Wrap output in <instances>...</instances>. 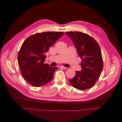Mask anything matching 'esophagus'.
<instances>
[{"mask_svg": "<svg viewBox=\"0 0 122 122\" xmlns=\"http://www.w3.org/2000/svg\"><path fill=\"white\" fill-rule=\"evenodd\" d=\"M60 68L61 69H64V70H66L67 69V67H64V66H61L60 67Z\"/></svg>", "mask_w": 122, "mask_h": 122, "instance_id": "34e87169", "label": "esophagus"}]
</instances>
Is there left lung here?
<instances>
[{"label": "left lung", "mask_w": 122, "mask_h": 122, "mask_svg": "<svg viewBox=\"0 0 122 122\" xmlns=\"http://www.w3.org/2000/svg\"><path fill=\"white\" fill-rule=\"evenodd\" d=\"M65 34L73 41L82 60L81 71H76L75 76L69 82L79 90L90 88L98 79L103 67L100 47L92 36L84 33L68 31Z\"/></svg>", "instance_id": "obj_1"}]
</instances>
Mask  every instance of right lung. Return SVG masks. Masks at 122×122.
Wrapping results in <instances>:
<instances>
[{
    "label": "right lung",
    "instance_id": "1",
    "mask_svg": "<svg viewBox=\"0 0 122 122\" xmlns=\"http://www.w3.org/2000/svg\"><path fill=\"white\" fill-rule=\"evenodd\" d=\"M64 35L63 32H44L28 37L18 55V65L24 79L35 87L49 82L57 68L44 63L49 48Z\"/></svg>",
    "mask_w": 122,
    "mask_h": 122
}]
</instances>
